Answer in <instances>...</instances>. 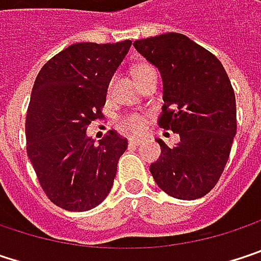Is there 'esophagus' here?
I'll return each mask as SVG.
<instances>
[{
    "mask_svg": "<svg viewBox=\"0 0 261 261\" xmlns=\"http://www.w3.org/2000/svg\"><path fill=\"white\" fill-rule=\"evenodd\" d=\"M128 142H130V145H139L142 142V139L140 137H130Z\"/></svg>",
    "mask_w": 261,
    "mask_h": 261,
    "instance_id": "esophagus-1",
    "label": "esophagus"
}]
</instances>
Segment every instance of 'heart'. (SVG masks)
Returning <instances> with one entry per match:
<instances>
[{"instance_id": "heart-1", "label": "heart", "mask_w": 261, "mask_h": 261, "mask_svg": "<svg viewBox=\"0 0 261 261\" xmlns=\"http://www.w3.org/2000/svg\"><path fill=\"white\" fill-rule=\"evenodd\" d=\"M148 68H151V66H148V65H139V66H136L133 69L134 79L140 72H143L145 69H148ZM145 125H146V119L142 115H136V113L134 115H127V116H124L121 119V127L125 131H130V133H139V131H142L145 128Z\"/></svg>"}]
</instances>
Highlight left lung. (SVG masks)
<instances>
[{
    "label": "left lung",
    "instance_id": "obj_1",
    "mask_svg": "<svg viewBox=\"0 0 261 261\" xmlns=\"http://www.w3.org/2000/svg\"><path fill=\"white\" fill-rule=\"evenodd\" d=\"M134 48L163 80L159 125L180 134L149 166L157 186L178 199H198L219 181L237 130L236 96L222 63L180 33L136 40Z\"/></svg>",
    "mask_w": 261,
    "mask_h": 261
}]
</instances>
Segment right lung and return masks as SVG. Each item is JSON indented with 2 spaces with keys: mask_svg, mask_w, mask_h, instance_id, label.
I'll use <instances>...</instances> for the list:
<instances>
[{
  "mask_svg": "<svg viewBox=\"0 0 261 261\" xmlns=\"http://www.w3.org/2000/svg\"><path fill=\"white\" fill-rule=\"evenodd\" d=\"M131 40L74 43L37 74L27 110V154L43 192L56 205L86 212L101 204L128 142L110 130L99 143L89 124L102 118L109 83Z\"/></svg>",
  "mask_w": 261,
  "mask_h": 261,
  "instance_id": "add662e5",
  "label": "right lung"
}]
</instances>
